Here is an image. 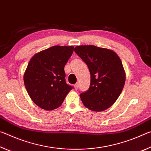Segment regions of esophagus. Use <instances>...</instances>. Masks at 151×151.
I'll return each mask as SVG.
<instances>
[{"label": "esophagus", "instance_id": "esophagus-1", "mask_svg": "<svg viewBox=\"0 0 151 151\" xmlns=\"http://www.w3.org/2000/svg\"><path fill=\"white\" fill-rule=\"evenodd\" d=\"M74 86H75V88L76 90H77V89L78 88V83H76L75 85H74Z\"/></svg>", "mask_w": 151, "mask_h": 151}]
</instances>
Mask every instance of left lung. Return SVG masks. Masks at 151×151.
<instances>
[{
	"label": "left lung",
	"mask_w": 151,
	"mask_h": 151,
	"mask_svg": "<svg viewBox=\"0 0 151 151\" xmlns=\"http://www.w3.org/2000/svg\"><path fill=\"white\" fill-rule=\"evenodd\" d=\"M75 52L90 71L91 85L81 93V101L86 108L100 112L109 109L119 98L125 83V73L121 59L114 51L93 45L75 48Z\"/></svg>",
	"instance_id": "obj_1"
}]
</instances>
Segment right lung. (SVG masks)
I'll use <instances>...</instances> for the list:
<instances>
[{"instance_id": "obj_1", "label": "right lung", "mask_w": 151, "mask_h": 151, "mask_svg": "<svg viewBox=\"0 0 151 151\" xmlns=\"http://www.w3.org/2000/svg\"><path fill=\"white\" fill-rule=\"evenodd\" d=\"M72 46H54L37 53L28 64L24 83L32 101L51 111L59 107L73 87L66 83L64 70L72 55Z\"/></svg>"}]
</instances>
